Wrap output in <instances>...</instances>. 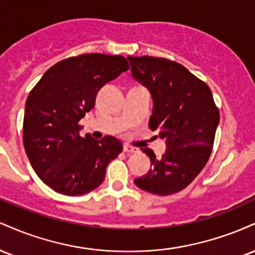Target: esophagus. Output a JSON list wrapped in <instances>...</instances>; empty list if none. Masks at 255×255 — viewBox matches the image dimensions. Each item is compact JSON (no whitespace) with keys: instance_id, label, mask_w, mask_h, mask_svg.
Here are the masks:
<instances>
[{"instance_id":"34e87169","label":"esophagus","mask_w":255,"mask_h":255,"mask_svg":"<svg viewBox=\"0 0 255 255\" xmlns=\"http://www.w3.org/2000/svg\"><path fill=\"white\" fill-rule=\"evenodd\" d=\"M124 151L127 152V153H135V152H137V148L133 147V146H129V145H125Z\"/></svg>"}]
</instances>
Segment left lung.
I'll use <instances>...</instances> for the list:
<instances>
[{"mask_svg":"<svg viewBox=\"0 0 255 255\" xmlns=\"http://www.w3.org/2000/svg\"><path fill=\"white\" fill-rule=\"evenodd\" d=\"M127 58L133 78L153 99L148 127L158 130L166 145L159 159L150 148H142L152 168L134 183L152 194H175L206 165L219 124L218 108L210 87L182 64L152 56Z\"/></svg>","mask_w":255,"mask_h":255,"instance_id":"8db88e82","label":"left lung"}]
</instances>
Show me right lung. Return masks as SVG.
<instances>
[{"label": "right lung", "mask_w": 255, "mask_h": 255, "mask_svg": "<svg viewBox=\"0 0 255 255\" xmlns=\"http://www.w3.org/2000/svg\"><path fill=\"white\" fill-rule=\"evenodd\" d=\"M128 68L119 55H79L54 64L32 89L22 140L33 170L55 192L75 197L93 191L122 152L114 136L79 135V121L95 107L98 91Z\"/></svg>", "instance_id": "obj_1"}]
</instances>
